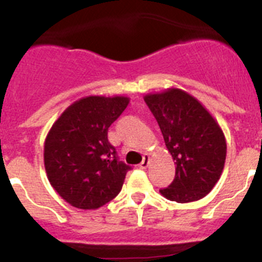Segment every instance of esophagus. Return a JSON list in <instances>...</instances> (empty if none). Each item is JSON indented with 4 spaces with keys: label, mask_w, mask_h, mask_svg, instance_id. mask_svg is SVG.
I'll return each mask as SVG.
<instances>
[{
    "label": "esophagus",
    "mask_w": 262,
    "mask_h": 262,
    "mask_svg": "<svg viewBox=\"0 0 262 262\" xmlns=\"http://www.w3.org/2000/svg\"><path fill=\"white\" fill-rule=\"evenodd\" d=\"M149 161H150V157H149L148 154H145L143 158V161H141V163H140V168H146L149 164Z\"/></svg>",
    "instance_id": "esophagus-1"
}]
</instances>
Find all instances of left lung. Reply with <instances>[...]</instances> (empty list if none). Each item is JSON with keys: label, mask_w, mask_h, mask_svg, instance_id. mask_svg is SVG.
<instances>
[{"label": "left lung", "mask_w": 262, "mask_h": 262, "mask_svg": "<svg viewBox=\"0 0 262 262\" xmlns=\"http://www.w3.org/2000/svg\"><path fill=\"white\" fill-rule=\"evenodd\" d=\"M176 164L164 198L188 203L207 195L220 179L226 158L223 129L195 98L180 89L144 96Z\"/></svg>", "instance_id": "obj_1"}]
</instances>
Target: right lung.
Instances as JSON below:
<instances>
[{
    "label": "right lung",
    "instance_id": "add662e5",
    "mask_svg": "<svg viewBox=\"0 0 262 262\" xmlns=\"http://www.w3.org/2000/svg\"><path fill=\"white\" fill-rule=\"evenodd\" d=\"M128 103L126 96H87L52 124L43 150L47 179L73 207L96 210L121 191L131 167L118 159L108 128Z\"/></svg>",
    "mask_w": 262,
    "mask_h": 262
}]
</instances>
